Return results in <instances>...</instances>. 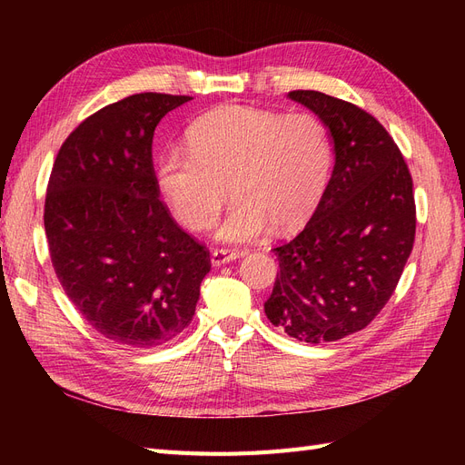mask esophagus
Instances as JSON below:
<instances>
[{"mask_svg":"<svg viewBox=\"0 0 465 465\" xmlns=\"http://www.w3.org/2000/svg\"><path fill=\"white\" fill-rule=\"evenodd\" d=\"M241 256H242V252H238V250L217 248V250L211 252V265L219 267V265H224V263H231L236 258H241Z\"/></svg>","mask_w":465,"mask_h":465,"instance_id":"1","label":"esophagus"}]
</instances>
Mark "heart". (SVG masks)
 <instances>
[{"instance_id":"b5f03b06","label":"heart","mask_w":465,"mask_h":465,"mask_svg":"<svg viewBox=\"0 0 465 465\" xmlns=\"http://www.w3.org/2000/svg\"><path fill=\"white\" fill-rule=\"evenodd\" d=\"M186 139L188 151L161 154L157 184L174 215L198 231L215 221L231 192L219 242L258 241L272 224L277 232L299 229L326 192L331 149L311 114L223 106L195 120Z\"/></svg>"}]
</instances>
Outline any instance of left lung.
Segmentation results:
<instances>
[{
	"label": "left lung",
	"mask_w": 465,
	"mask_h": 465,
	"mask_svg": "<svg viewBox=\"0 0 465 465\" xmlns=\"http://www.w3.org/2000/svg\"><path fill=\"white\" fill-rule=\"evenodd\" d=\"M287 98L320 118L335 163L304 231L273 248L281 272L263 311L294 340L337 341L367 328L398 285L415 241L413 180L369 112L318 91Z\"/></svg>",
	"instance_id": "8db88e82"
}]
</instances>
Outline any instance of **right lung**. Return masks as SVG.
<instances>
[{"instance_id":"right-lung-1","label":"right lung","mask_w":465,"mask_h":465,"mask_svg":"<svg viewBox=\"0 0 465 465\" xmlns=\"http://www.w3.org/2000/svg\"><path fill=\"white\" fill-rule=\"evenodd\" d=\"M190 96L139 93L79 124L55 157L45 205L54 272L91 326L125 347L171 341L193 318L209 252L159 200L157 124Z\"/></svg>"}]
</instances>
